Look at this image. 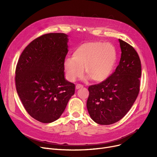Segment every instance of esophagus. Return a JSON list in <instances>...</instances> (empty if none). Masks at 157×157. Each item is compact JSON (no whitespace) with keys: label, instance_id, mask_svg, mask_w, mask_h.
I'll list each match as a JSON object with an SVG mask.
<instances>
[{"label":"esophagus","instance_id":"obj_1","mask_svg":"<svg viewBox=\"0 0 157 157\" xmlns=\"http://www.w3.org/2000/svg\"><path fill=\"white\" fill-rule=\"evenodd\" d=\"M83 86L82 85H80V84H78V85H76V89H79V88H83Z\"/></svg>","mask_w":157,"mask_h":157}]
</instances>
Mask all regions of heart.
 <instances>
[{"label":"heart","instance_id":"b5f03b06","mask_svg":"<svg viewBox=\"0 0 157 157\" xmlns=\"http://www.w3.org/2000/svg\"><path fill=\"white\" fill-rule=\"evenodd\" d=\"M117 52L109 43L101 41L86 42L74 50L72 57L64 62V70L67 79L75 81L86 76L94 82L101 83L112 74L117 62Z\"/></svg>","mask_w":157,"mask_h":157}]
</instances>
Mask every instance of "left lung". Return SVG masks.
Returning a JSON list of instances; mask_svg holds the SVG:
<instances>
[{
    "label": "left lung",
    "mask_w": 157,
    "mask_h": 157,
    "mask_svg": "<svg viewBox=\"0 0 157 157\" xmlns=\"http://www.w3.org/2000/svg\"><path fill=\"white\" fill-rule=\"evenodd\" d=\"M121 59L112 75L88 87L86 107L98 124L111 125L120 120L132 108L139 92L141 64L134 48L119 39Z\"/></svg>",
    "instance_id": "1"
}]
</instances>
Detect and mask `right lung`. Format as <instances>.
<instances>
[{
	"label": "right lung",
	"instance_id": "obj_1",
	"mask_svg": "<svg viewBox=\"0 0 157 157\" xmlns=\"http://www.w3.org/2000/svg\"><path fill=\"white\" fill-rule=\"evenodd\" d=\"M68 40L63 33L41 36L25 48L16 65V91L27 113L40 122L59 119L75 92L64 77Z\"/></svg>",
	"mask_w": 157,
	"mask_h": 157
}]
</instances>
